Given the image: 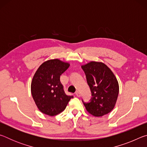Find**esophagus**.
<instances>
[{"instance_id": "obj_1", "label": "esophagus", "mask_w": 147, "mask_h": 147, "mask_svg": "<svg viewBox=\"0 0 147 147\" xmlns=\"http://www.w3.org/2000/svg\"><path fill=\"white\" fill-rule=\"evenodd\" d=\"M75 94H76V95L78 96V97H80V96H81V93H80V92L79 91H76Z\"/></svg>"}]
</instances>
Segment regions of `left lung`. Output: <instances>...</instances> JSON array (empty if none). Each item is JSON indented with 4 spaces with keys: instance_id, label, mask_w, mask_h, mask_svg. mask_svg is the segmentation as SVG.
I'll list each match as a JSON object with an SVG mask.
<instances>
[{
    "instance_id": "obj_1",
    "label": "left lung",
    "mask_w": 147,
    "mask_h": 147,
    "mask_svg": "<svg viewBox=\"0 0 147 147\" xmlns=\"http://www.w3.org/2000/svg\"><path fill=\"white\" fill-rule=\"evenodd\" d=\"M90 88L92 98L84 102L86 110L94 117L109 113L115 107L119 87L117 80L108 66L102 62L90 61L82 65Z\"/></svg>"
}]
</instances>
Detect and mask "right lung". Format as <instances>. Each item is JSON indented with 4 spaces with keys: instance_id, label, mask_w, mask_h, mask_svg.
I'll return each instance as SVG.
<instances>
[{
    "instance_id": "1",
    "label": "right lung",
    "mask_w": 147,
    "mask_h": 147,
    "mask_svg": "<svg viewBox=\"0 0 147 147\" xmlns=\"http://www.w3.org/2000/svg\"><path fill=\"white\" fill-rule=\"evenodd\" d=\"M70 64L58 59H50L42 63L34 75L31 83L32 97L39 111L54 116L65 109L73 96L65 93L60 76Z\"/></svg>"
}]
</instances>
